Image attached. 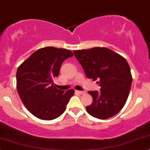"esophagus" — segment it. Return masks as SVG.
I'll list each match as a JSON object with an SVG mask.
<instances>
[{
  "label": "esophagus",
  "mask_w": 150,
  "mask_h": 150,
  "mask_svg": "<svg viewBox=\"0 0 150 150\" xmlns=\"http://www.w3.org/2000/svg\"><path fill=\"white\" fill-rule=\"evenodd\" d=\"M76 92L79 94V95H84V94L86 93V92L85 91H79V90H76Z\"/></svg>",
  "instance_id": "obj_1"
}]
</instances>
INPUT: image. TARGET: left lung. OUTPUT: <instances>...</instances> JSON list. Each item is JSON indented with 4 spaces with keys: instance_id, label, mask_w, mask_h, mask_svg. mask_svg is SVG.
I'll return each mask as SVG.
<instances>
[{
    "instance_id": "1",
    "label": "left lung",
    "mask_w": 150,
    "mask_h": 150,
    "mask_svg": "<svg viewBox=\"0 0 150 150\" xmlns=\"http://www.w3.org/2000/svg\"><path fill=\"white\" fill-rule=\"evenodd\" d=\"M88 79L97 81L100 91H89L93 101L86 106L92 117L106 120L115 115L125 106L132 83L126 59L104 47L74 51Z\"/></svg>"
}]
</instances>
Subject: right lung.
Here are the masks:
<instances>
[{
    "label": "right lung",
    "instance_id": "add662e5",
    "mask_svg": "<svg viewBox=\"0 0 150 150\" xmlns=\"http://www.w3.org/2000/svg\"><path fill=\"white\" fill-rule=\"evenodd\" d=\"M74 54L69 50L53 47L35 51L18 67L16 89L22 102L36 117L51 120L63 113L74 90L66 92L53 86L61 64Z\"/></svg>",
    "mask_w": 150,
    "mask_h": 150
}]
</instances>
